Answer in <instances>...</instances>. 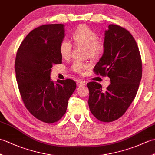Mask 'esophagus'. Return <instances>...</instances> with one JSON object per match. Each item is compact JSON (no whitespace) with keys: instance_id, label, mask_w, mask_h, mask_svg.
Masks as SVG:
<instances>
[{"instance_id":"34e87169","label":"esophagus","mask_w":155,"mask_h":155,"mask_svg":"<svg viewBox=\"0 0 155 155\" xmlns=\"http://www.w3.org/2000/svg\"><path fill=\"white\" fill-rule=\"evenodd\" d=\"M77 86H78V87L83 86V85L84 86V85H85V81H77Z\"/></svg>"}]
</instances>
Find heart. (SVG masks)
I'll list each match as a JSON object with an SVG mask.
<instances>
[{
    "label": "heart",
    "mask_w": 155,
    "mask_h": 155,
    "mask_svg": "<svg viewBox=\"0 0 155 155\" xmlns=\"http://www.w3.org/2000/svg\"><path fill=\"white\" fill-rule=\"evenodd\" d=\"M72 40L78 47H85L87 53L91 57H97L103 53L104 47L103 42L98 40L97 32L87 25H81L72 34ZM61 57L67 59L71 57L72 52V45L67 40L62 41L59 47ZM90 67L87 62L75 61L72 65V70L77 73L83 72Z\"/></svg>",
    "instance_id": "heart-1"
}]
</instances>
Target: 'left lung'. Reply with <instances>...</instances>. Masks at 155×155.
I'll return each instance as SVG.
<instances>
[{
  "instance_id": "left-lung-1",
  "label": "left lung",
  "mask_w": 155,
  "mask_h": 155,
  "mask_svg": "<svg viewBox=\"0 0 155 155\" xmlns=\"http://www.w3.org/2000/svg\"><path fill=\"white\" fill-rule=\"evenodd\" d=\"M108 28L103 54L94 72L109 77L110 84L104 91L97 82L87 83L91 113L105 123L116 120L124 114L136 97L142 77V61L132 35L118 25H110Z\"/></svg>"
}]
</instances>
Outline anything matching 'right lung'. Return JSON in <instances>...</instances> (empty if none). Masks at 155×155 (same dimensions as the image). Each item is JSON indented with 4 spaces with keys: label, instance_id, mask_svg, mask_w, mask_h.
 <instances>
[{
    "label": "right lung",
    "instance_id": "right-lung-1",
    "mask_svg": "<svg viewBox=\"0 0 155 155\" xmlns=\"http://www.w3.org/2000/svg\"><path fill=\"white\" fill-rule=\"evenodd\" d=\"M64 25H45L29 32L17 51L15 64L21 96L31 114L53 123L65 114L69 98L77 88L71 79H51L53 64L62 63L59 51Z\"/></svg>",
    "mask_w": 155,
    "mask_h": 155
}]
</instances>
